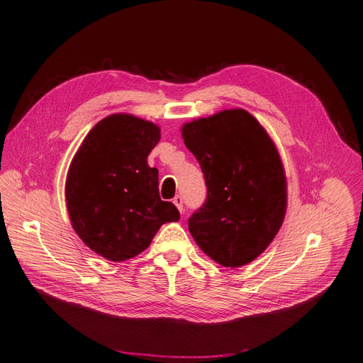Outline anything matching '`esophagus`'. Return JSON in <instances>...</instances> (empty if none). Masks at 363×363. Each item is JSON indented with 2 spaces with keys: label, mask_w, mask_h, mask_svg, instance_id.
Returning <instances> with one entry per match:
<instances>
[{
  "label": "esophagus",
  "mask_w": 363,
  "mask_h": 363,
  "mask_svg": "<svg viewBox=\"0 0 363 363\" xmlns=\"http://www.w3.org/2000/svg\"><path fill=\"white\" fill-rule=\"evenodd\" d=\"M173 204L178 208V211L182 213L184 212V201H182V197L181 196H177L175 199H173Z\"/></svg>",
  "instance_id": "1"
}]
</instances>
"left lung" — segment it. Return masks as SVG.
Returning <instances> with one entry per match:
<instances>
[{"label":"left lung","mask_w":363,"mask_h":363,"mask_svg":"<svg viewBox=\"0 0 363 363\" xmlns=\"http://www.w3.org/2000/svg\"><path fill=\"white\" fill-rule=\"evenodd\" d=\"M181 132L208 186L188 228L215 262L239 269L269 247L285 219L288 184L280 154L242 108L185 123Z\"/></svg>","instance_id":"left-lung-1"}]
</instances>
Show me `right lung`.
Instances as JSON below:
<instances>
[{"label":"right lung","mask_w":363,"mask_h":363,"mask_svg":"<svg viewBox=\"0 0 363 363\" xmlns=\"http://www.w3.org/2000/svg\"><path fill=\"white\" fill-rule=\"evenodd\" d=\"M160 128L132 114H111L87 133L69 164L65 199L72 228L98 255L114 261L144 252L166 223L179 219L159 194L148 155Z\"/></svg>","instance_id":"add662e5"}]
</instances>
